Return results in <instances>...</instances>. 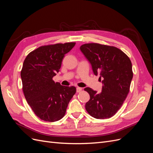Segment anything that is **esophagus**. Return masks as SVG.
Wrapping results in <instances>:
<instances>
[{
  "instance_id": "1",
  "label": "esophagus",
  "mask_w": 153,
  "mask_h": 153,
  "mask_svg": "<svg viewBox=\"0 0 153 153\" xmlns=\"http://www.w3.org/2000/svg\"><path fill=\"white\" fill-rule=\"evenodd\" d=\"M82 91V88L80 87H76V92H80Z\"/></svg>"
}]
</instances>
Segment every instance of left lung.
<instances>
[{"instance_id": "left-lung-1", "label": "left lung", "mask_w": 153, "mask_h": 153, "mask_svg": "<svg viewBox=\"0 0 153 153\" xmlns=\"http://www.w3.org/2000/svg\"><path fill=\"white\" fill-rule=\"evenodd\" d=\"M80 48L94 75L103 78L101 93L90 87L84 89L90 96L85 109L96 119H109L117 112L129 93L133 78L131 62L126 53L113 46L92 43L82 45Z\"/></svg>"}]
</instances>
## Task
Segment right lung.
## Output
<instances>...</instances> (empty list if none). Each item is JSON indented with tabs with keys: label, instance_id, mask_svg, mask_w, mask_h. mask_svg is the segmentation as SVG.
<instances>
[{
	"label": "right lung",
	"instance_id": "1",
	"mask_svg": "<svg viewBox=\"0 0 153 153\" xmlns=\"http://www.w3.org/2000/svg\"><path fill=\"white\" fill-rule=\"evenodd\" d=\"M76 43L41 46L30 52L21 70L25 98L36 116L45 121L55 122L66 114L76 88L53 80L61 67L62 59Z\"/></svg>",
	"mask_w": 153,
	"mask_h": 153
}]
</instances>
